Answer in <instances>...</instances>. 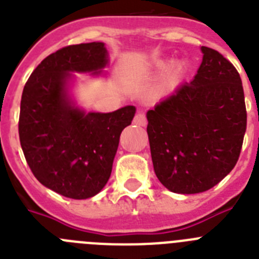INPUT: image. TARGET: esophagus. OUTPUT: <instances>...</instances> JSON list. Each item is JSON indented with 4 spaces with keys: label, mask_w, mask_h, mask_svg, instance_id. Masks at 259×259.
<instances>
[{
    "label": "esophagus",
    "mask_w": 259,
    "mask_h": 259,
    "mask_svg": "<svg viewBox=\"0 0 259 259\" xmlns=\"http://www.w3.org/2000/svg\"><path fill=\"white\" fill-rule=\"evenodd\" d=\"M134 123L137 125H141V127H145V125L148 124V119H146L145 114L137 113L134 118Z\"/></svg>",
    "instance_id": "esophagus-1"
}]
</instances>
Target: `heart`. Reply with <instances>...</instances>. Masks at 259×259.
I'll use <instances>...</instances> for the list:
<instances>
[{"mask_svg": "<svg viewBox=\"0 0 259 259\" xmlns=\"http://www.w3.org/2000/svg\"><path fill=\"white\" fill-rule=\"evenodd\" d=\"M183 75H184V65L179 61L172 62L171 65L164 68L161 80V89L167 91L175 87L182 80Z\"/></svg>", "mask_w": 259, "mask_h": 259, "instance_id": "heart-1", "label": "heart"}]
</instances>
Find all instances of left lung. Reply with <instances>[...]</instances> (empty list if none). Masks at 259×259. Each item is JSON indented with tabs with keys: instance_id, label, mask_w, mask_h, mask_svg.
<instances>
[{
	"instance_id": "8db88e82",
	"label": "left lung",
	"mask_w": 259,
	"mask_h": 259,
	"mask_svg": "<svg viewBox=\"0 0 259 259\" xmlns=\"http://www.w3.org/2000/svg\"><path fill=\"white\" fill-rule=\"evenodd\" d=\"M191 83L146 113L158 180L168 191H209L232 171L246 131L241 77L221 53L202 47Z\"/></svg>"
}]
</instances>
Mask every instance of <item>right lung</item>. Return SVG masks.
Instances as JSON below:
<instances>
[{"instance_id":"right-lung-1","label":"right lung","mask_w":259,"mask_h":259,"mask_svg":"<svg viewBox=\"0 0 259 259\" xmlns=\"http://www.w3.org/2000/svg\"><path fill=\"white\" fill-rule=\"evenodd\" d=\"M106 65L104 42L62 48L33 70L22 93L19 139L27 163L41 184L74 200L106 185L119 137L136 113L135 106L85 113L71 102L70 72L97 75Z\"/></svg>"}]
</instances>
